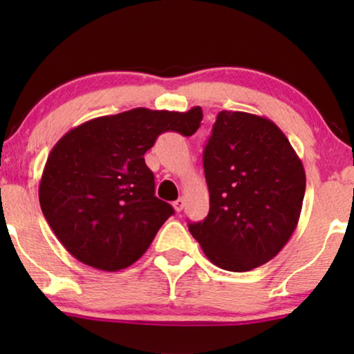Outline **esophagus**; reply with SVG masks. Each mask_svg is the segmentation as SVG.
Instances as JSON below:
<instances>
[{"instance_id":"esophagus-1","label":"esophagus","mask_w":354,"mask_h":354,"mask_svg":"<svg viewBox=\"0 0 354 354\" xmlns=\"http://www.w3.org/2000/svg\"><path fill=\"white\" fill-rule=\"evenodd\" d=\"M173 208H174V211H178V213H180V211L185 208V198H178V200L173 203Z\"/></svg>"}]
</instances>
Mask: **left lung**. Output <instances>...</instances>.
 I'll use <instances>...</instances> for the list:
<instances>
[{
    "label": "left lung",
    "mask_w": 354,
    "mask_h": 354,
    "mask_svg": "<svg viewBox=\"0 0 354 354\" xmlns=\"http://www.w3.org/2000/svg\"><path fill=\"white\" fill-rule=\"evenodd\" d=\"M203 166L209 213L188 228L209 261L241 273L273 259L298 226L306 188L284 133L268 118L221 111Z\"/></svg>",
    "instance_id": "obj_1"
}]
</instances>
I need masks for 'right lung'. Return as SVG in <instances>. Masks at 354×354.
Returning <instances> with one entry per match:
<instances>
[{
    "mask_svg": "<svg viewBox=\"0 0 354 354\" xmlns=\"http://www.w3.org/2000/svg\"><path fill=\"white\" fill-rule=\"evenodd\" d=\"M203 120L189 111L135 108L70 129L53 146L39 205L70 254L103 271L131 266L148 250L173 206L154 196L145 153L165 131L191 136Z\"/></svg>",
    "mask_w": 354,
    "mask_h": 354,
    "instance_id": "obj_1",
    "label": "right lung"
}]
</instances>
